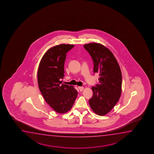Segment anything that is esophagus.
<instances>
[{"label":"esophagus","mask_w":154,"mask_h":154,"mask_svg":"<svg viewBox=\"0 0 154 154\" xmlns=\"http://www.w3.org/2000/svg\"><path fill=\"white\" fill-rule=\"evenodd\" d=\"M78 89H79V91H83V90H84V87H78Z\"/></svg>","instance_id":"34e87169"}]
</instances>
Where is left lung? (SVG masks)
<instances>
[{"mask_svg": "<svg viewBox=\"0 0 154 154\" xmlns=\"http://www.w3.org/2000/svg\"><path fill=\"white\" fill-rule=\"evenodd\" d=\"M93 59L94 72L99 74V84L92 87L93 97L89 103L99 116L107 114L114 108L122 93V76L120 67L109 49L98 43L84 45Z\"/></svg>", "mask_w": 154, "mask_h": 154, "instance_id": "1", "label": "left lung"}]
</instances>
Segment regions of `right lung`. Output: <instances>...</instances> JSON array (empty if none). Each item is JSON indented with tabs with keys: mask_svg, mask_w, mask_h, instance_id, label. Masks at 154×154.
Segmentation results:
<instances>
[{
	"mask_svg": "<svg viewBox=\"0 0 154 154\" xmlns=\"http://www.w3.org/2000/svg\"><path fill=\"white\" fill-rule=\"evenodd\" d=\"M74 45L60 44L45 53L40 61L37 78L39 89L45 101L55 112L63 114L74 105L78 92L72 86L61 84L65 76L66 54Z\"/></svg>",
	"mask_w": 154,
	"mask_h": 154,
	"instance_id": "add662e5",
	"label": "right lung"
}]
</instances>
